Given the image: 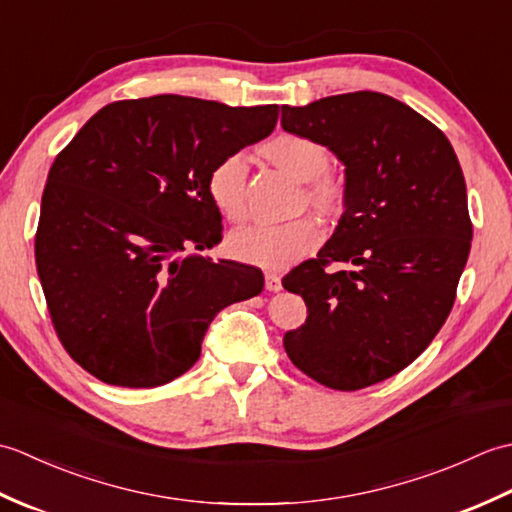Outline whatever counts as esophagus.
I'll list each match as a JSON object with an SVG mask.
<instances>
[{
  "instance_id": "34e87169",
  "label": "esophagus",
  "mask_w": 512,
  "mask_h": 512,
  "mask_svg": "<svg viewBox=\"0 0 512 512\" xmlns=\"http://www.w3.org/2000/svg\"><path fill=\"white\" fill-rule=\"evenodd\" d=\"M266 290L270 292L281 290V277L277 273H266Z\"/></svg>"
}]
</instances>
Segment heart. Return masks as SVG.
I'll use <instances>...</instances> for the list:
<instances>
[{"instance_id": "b5f03b06", "label": "heart", "mask_w": 512, "mask_h": 512, "mask_svg": "<svg viewBox=\"0 0 512 512\" xmlns=\"http://www.w3.org/2000/svg\"><path fill=\"white\" fill-rule=\"evenodd\" d=\"M268 162L303 182L299 204L306 202L325 220H334L345 209V184L328 171L330 151L306 134H279L259 147ZM246 162L226 156L211 169L206 189L213 206L228 222L246 217ZM319 226L312 217H297L286 224H255L239 228L226 239V248L239 262L262 268H286L317 246Z\"/></svg>"}]
</instances>
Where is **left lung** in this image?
Listing matches in <instances>:
<instances>
[{
  "mask_svg": "<svg viewBox=\"0 0 512 512\" xmlns=\"http://www.w3.org/2000/svg\"><path fill=\"white\" fill-rule=\"evenodd\" d=\"M281 127L345 167L332 237L281 281L308 306L284 347L317 383L363 389L416 361L449 317L473 239L462 167L436 125L380 92L284 105Z\"/></svg>",
  "mask_w": 512,
  "mask_h": 512,
  "instance_id": "8db88e82",
  "label": "left lung"
}]
</instances>
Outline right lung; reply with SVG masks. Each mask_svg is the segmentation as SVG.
<instances>
[{
    "label": "right lung",
    "instance_id": "1",
    "mask_svg": "<svg viewBox=\"0 0 512 512\" xmlns=\"http://www.w3.org/2000/svg\"><path fill=\"white\" fill-rule=\"evenodd\" d=\"M277 105L160 94L105 105L54 160L41 198L37 273L65 350L103 383L158 387L200 358L215 314L264 275L187 253L222 242L206 180L270 136Z\"/></svg>",
    "mask_w": 512,
    "mask_h": 512
}]
</instances>
